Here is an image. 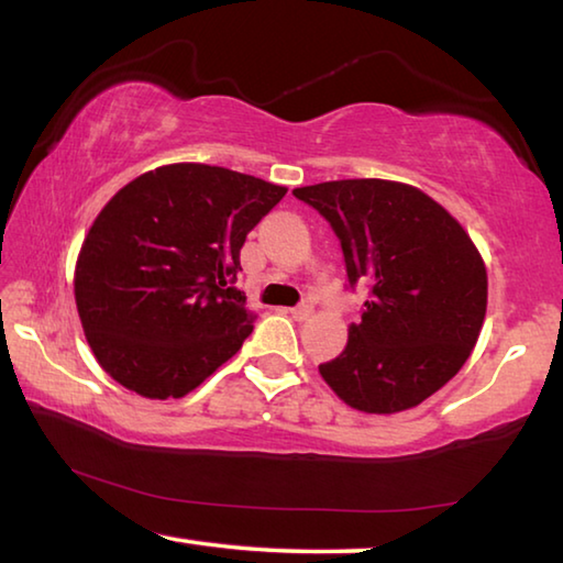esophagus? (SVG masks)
Listing matches in <instances>:
<instances>
[{
    "label": "esophagus",
    "instance_id": "esophagus-1",
    "mask_svg": "<svg viewBox=\"0 0 563 563\" xmlns=\"http://www.w3.org/2000/svg\"><path fill=\"white\" fill-rule=\"evenodd\" d=\"M312 300H305L300 305H295V308H290V314L295 317V320H308V317L312 314Z\"/></svg>",
    "mask_w": 563,
    "mask_h": 563
}]
</instances>
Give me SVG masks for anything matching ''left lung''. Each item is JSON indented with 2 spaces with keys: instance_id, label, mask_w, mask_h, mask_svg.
I'll return each instance as SVG.
<instances>
[{
  "instance_id": "1",
  "label": "left lung",
  "mask_w": 563,
  "mask_h": 563,
  "mask_svg": "<svg viewBox=\"0 0 563 563\" xmlns=\"http://www.w3.org/2000/svg\"><path fill=\"white\" fill-rule=\"evenodd\" d=\"M340 239L346 288L369 300L322 379L356 411L396 413L467 362L487 310V273L463 227L408 184L340 179L292 189Z\"/></svg>"
}]
</instances>
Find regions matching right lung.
<instances>
[{
	"label": "right lung",
	"instance_id": "1",
	"mask_svg": "<svg viewBox=\"0 0 563 563\" xmlns=\"http://www.w3.org/2000/svg\"><path fill=\"white\" fill-rule=\"evenodd\" d=\"M285 187L211 165L125 184L90 227L76 305L98 364L145 398H181L253 332L241 249Z\"/></svg>",
	"mask_w": 563,
	"mask_h": 563
}]
</instances>
